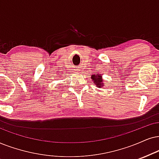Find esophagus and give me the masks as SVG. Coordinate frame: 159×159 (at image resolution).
Instances as JSON below:
<instances>
[{
  "mask_svg": "<svg viewBox=\"0 0 159 159\" xmlns=\"http://www.w3.org/2000/svg\"><path fill=\"white\" fill-rule=\"evenodd\" d=\"M75 71H79V70H78V69H75Z\"/></svg>",
  "mask_w": 159,
  "mask_h": 159,
  "instance_id": "obj_1",
  "label": "esophagus"
}]
</instances>
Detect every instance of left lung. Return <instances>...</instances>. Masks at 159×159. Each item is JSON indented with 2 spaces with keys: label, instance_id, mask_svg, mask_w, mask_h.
I'll return each mask as SVG.
<instances>
[{
  "label": "left lung",
  "instance_id": "8db88e82",
  "mask_svg": "<svg viewBox=\"0 0 159 159\" xmlns=\"http://www.w3.org/2000/svg\"><path fill=\"white\" fill-rule=\"evenodd\" d=\"M91 79L93 81V83L95 84L96 86H98V88L103 87L104 84L101 74H93L91 76Z\"/></svg>",
  "mask_w": 159,
  "mask_h": 159
}]
</instances>
